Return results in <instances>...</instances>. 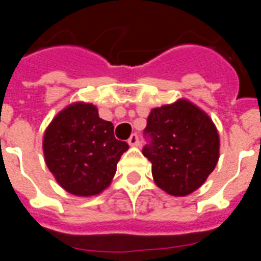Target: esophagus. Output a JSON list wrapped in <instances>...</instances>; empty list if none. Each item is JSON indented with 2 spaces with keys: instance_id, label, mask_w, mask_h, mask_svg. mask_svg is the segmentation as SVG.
<instances>
[{
  "instance_id": "1",
  "label": "esophagus",
  "mask_w": 261,
  "mask_h": 261,
  "mask_svg": "<svg viewBox=\"0 0 261 261\" xmlns=\"http://www.w3.org/2000/svg\"><path fill=\"white\" fill-rule=\"evenodd\" d=\"M128 144L130 145V146H138V145H140V141H138V136L136 135V133H133V135L129 137Z\"/></svg>"
}]
</instances>
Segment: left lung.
<instances>
[{"instance_id":"8db88e82","label":"left lung","mask_w":261,"mask_h":261,"mask_svg":"<svg viewBox=\"0 0 261 261\" xmlns=\"http://www.w3.org/2000/svg\"><path fill=\"white\" fill-rule=\"evenodd\" d=\"M142 154L151 162L156 186L176 197L202 186L220 158V136L206 112L187 99L153 108Z\"/></svg>"}]
</instances>
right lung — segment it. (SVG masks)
Instances as JSON below:
<instances>
[{
	"instance_id": "add662e5",
	"label": "right lung",
	"mask_w": 261,
	"mask_h": 261,
	"mask_svg": "<svg viewBox=\"0 0 261 261\" xmlns=\"http://www.w3.org/2000/svg\"><path fill=\"white\" fill-rule=\"evenodd\" d=\"M128 144L114 136L91 103L77 102L60 111L43 137L45 165L57 183L74 196L102 193L111 184Z\"/></svg>"
}]
</instances>
